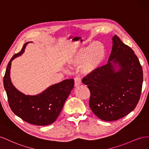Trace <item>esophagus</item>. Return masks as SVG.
I'll return each instance as SVG.
<instances>
[{"label":"esophagus","mask_w":149,"mask_h":149,"mask_svg":"<svg viewBox=\"0 0 149 149\" xmlns=\"http://www.w3.org/2000/svg\"><path fill=\"white\" fill-rule=\"evenodd\" d=\"M75 80V87H77L78 86H79L80 84H81V79L79 77H76L74 79Z\"/></svg>","instance_id":"esophagus-1"}]
</instances>
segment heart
I'll use <instances>...</instances> for the list:
<instances>
[{"mask_svg": "<svg viewBox=\"0 0 149 149\" xmlns=\"http://www.w3.org/2000/svg\"><path fill=\"white\" fill-rule=\"evenodd\" d=\"M104 57L103 45L99 42H94L88 46L80 48L75 57L69 62L71 66H81L84 75L93 73L102 62Z\"/></svg>", "mask_w": 149, "mask_h": 149, "instance_id": "1", "label": "heart"}]
</instances>
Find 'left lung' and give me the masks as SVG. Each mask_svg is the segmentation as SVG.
<instances>
[{
  "label": "left lung",
  "instance_id": "left-lung-1",
  "mask_svg": "<svg viewBox=\"0 0 149 149\" xmlns=\"http://www.w3.org/2000/svg\"><path fill=\"white\" fill-rule=\"evenodd\" d=\"M106 65L82 79L91 92L89 106L105 121L125 117L136 107L141 95L142 67L134 50L115 35ZM117 64L120 70L115 72Z\"/></svg>",
  "mask_w": 149,
  "mask_h": 149
}]
</instances>
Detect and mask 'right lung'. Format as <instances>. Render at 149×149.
Masks as SVG:
<instances>
[{
    "label": "right lung",
    "mask_w": 149,
    "mask_h": 149,
    "mask_svg": "<svg viewBox=\"0 0 149 149\" xmlns=\"http://www.w3.org/2000/svg\"><path fill=\"white\" fill-rule=\"evenodd\" d=\"M25 43L20 52L14 54L8 62L3 77V86L8 105L16 116L29 124L47 125L55 122L60 114L67 97L74 87L73 79L54 84L37 95H25L14 87L10 78L11 62L24 52Z\"/></svg>",
    "instance_id": "obj_1"
}]
</instances>
